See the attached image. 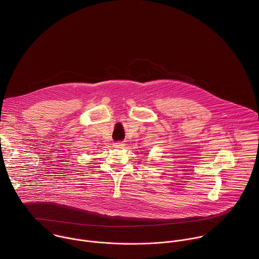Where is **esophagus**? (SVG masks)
I'll use <instances>...</instances> for the list:
<instances>
[{
  "label": "esophagus",
  "instance_id": "obj_1",
  "mask_svg": "<svg viewBox=\"0 0 259 259\" xmlns=\"http://www.w3.org/2000/svg\"><path fill=\"white\" fill-rule=\"evenodd\" d=\"M124 145H125V144H124L123 142H121V141H117V142L114 143V146L116 147V149H123Z\"/></svg>",
  "mask_w": 259,
  "mask_h": 259
}]
</instances>
